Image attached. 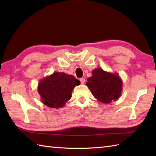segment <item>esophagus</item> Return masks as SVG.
Here are the masks:
<instances>
[{"instance_id": "34e87169", "label": "esophagus", "mask_w": 156, "mask_h": 156, "mask_svg": "<svg viewBox=\"0 0 156 156\" xmlns=\"http://www.w3.org/2000/svg\"><path fill=\"white\" fill-rule=\"evenodd\" d=\"M80 83H81L82 84H83L84 83V82H85V79L83 78H81L80 79Z\"/></svg>"}]
</instances>
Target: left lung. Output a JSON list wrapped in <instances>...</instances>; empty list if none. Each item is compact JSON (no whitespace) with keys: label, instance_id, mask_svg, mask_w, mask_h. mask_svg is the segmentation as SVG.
<instances>
[{"label":"left lung","instance_id":"obj_1","mask_svg":"<svg viewBox=\"0 0 156 156\" xmlns=\"http://www.w3.org/2000/svg\"><path fill=\"white\" fill-rule=\"evenodd\" d=\"M86 85L95 98L105 104L117 100L122 91V81L118 73H111L96 68L87 78Z\"/></svg>","mask_w":156,"mask_h":156}]
</instances>
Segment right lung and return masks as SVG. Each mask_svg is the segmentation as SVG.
Here are the masks:
<instances>
[{
	"label": "right lung",
	"mask_w": 156,
	"mask_h": 156,
	"mask_svg": "<svg viewBox=\"0 0 156 156\" xmlns=\"http://www.w3.org/2000/svg\"><path fill=\"white\" fill-rule=\"evenodd\" d=\"M80 84L72 75L54 72L42 79L38 84L41 102L51 108L63 107L71 98L73 89Z\"/></svg>",
	"instance_id": "obj_1"
}]
</instances>
